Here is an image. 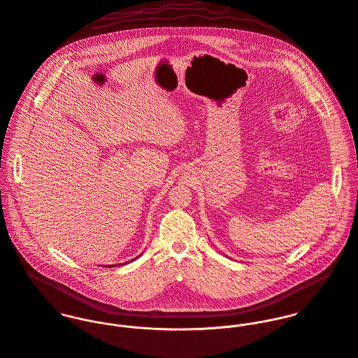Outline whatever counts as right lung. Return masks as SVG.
<instances>
[{
	"instance_id": "1",
	"label": "right lung",
	"mask_w": 358,
	"mask_h": 358,
	"mask_svg": "<svg viewBox=\"0 0 358 358\" xmlns=\"http://www.w3.org/2000/svg\"><path fill=\"white\" fill-rule=\"evenodd\" d=\"M140 256H141V255H140ZM140 256H137L134 260H137ZM134 260H130V262H127V263H131V262H134ZM127 263H123V264H127ZM116 266H117V264H116ZM120 266H122V264H120ZM108 267H115V264H112V266H108Z\"/></svg>"
}]
</instances>
